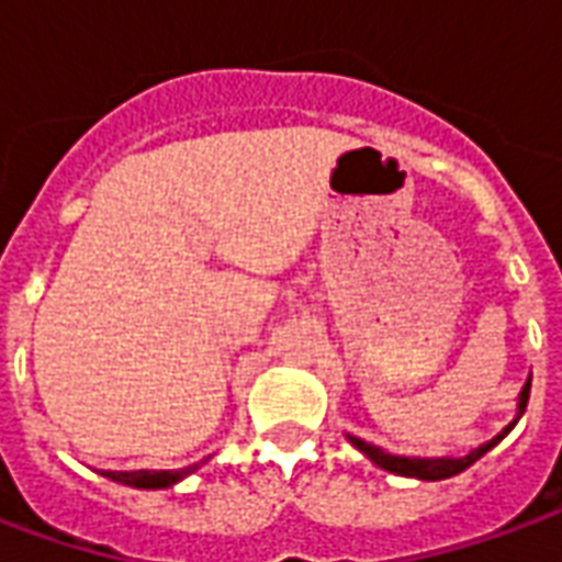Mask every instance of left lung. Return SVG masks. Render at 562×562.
Wrapping results in <instances>:
<instances>
[{
  "instance_id": "8db88e82",
  "label": "left lung",
  "mask_w": 562,
  "mask_h": 562,
  "mask_svg": "<svg viewBox=\"0 0 562 562\" xmlns=\"http://www.w3.org/2000/svg\"><path fill=\"white\" fill-rule=\"evenodd\" d=\"M527 398H530V378H527V384L521 386V393H518V414H515L513 423H509L501 435H494L488 443H482V447L471 450L468 456H459V459H452V456H443V459H408V456H393V452H384L381 447H375V443H366V440L355 438V435H348V440L355 443L357 450L363 452L366 459H372L378 468H384V471L390 473H398V476H414V480H426V482L450 480V476H456V473L468 471L473 461H480L485 452L492 450V447H497V443H501V440L515 429V423L521 419V414H525L527 408Z\"/></svg>"
}]
</instances>
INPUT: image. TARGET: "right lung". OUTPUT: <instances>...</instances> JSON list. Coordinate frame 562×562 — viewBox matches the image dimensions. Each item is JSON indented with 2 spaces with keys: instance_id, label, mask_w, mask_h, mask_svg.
<instances>
[{
  "instance_id": "add662e5",
  "label": "right lung",
  "mask_w": 562,
  "mask_h": 562,
  "mask_svg": "<svg viewBox=\"0 0 562 562\" xmlns=\"http://www.w3.org/2000/svg\"><path fill=\"white\" fill-rule=\"evenodd\" d=\"M193 471H196V464L181 468V471H103V476H110L112 482L133 485V488H169Z\"/></svg>"
}]
</instances>
